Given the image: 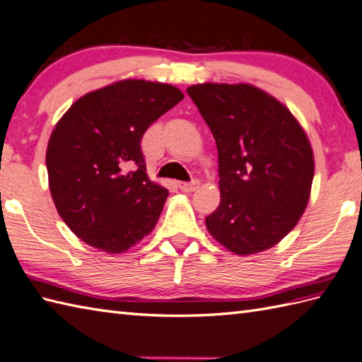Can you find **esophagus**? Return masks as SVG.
Masks as SVG:
<instances>
[{
  "instance_id": "1",
  "label": "esophagus",
  "mask_w": 362,
  "mask_h": 362,
  "mask_svg": "<svg viewBox=\"0 0 362 362\" xmlns=\"http://www.w3.org/2000/svg\"><path fill=\"white\" fill-rule=\"evenodd\" d=\"M178 187L182 190V192H195L198 187H199V181L198 180H194L192 182H178Z\"/></svg>"
}]
</instances>
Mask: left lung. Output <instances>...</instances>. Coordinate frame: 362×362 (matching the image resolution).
I'll return each mask as SVG.
<instances>
[{"label":"left lung","mask_w":362,"mask_h":362,"mask_svg":"<svg viewBox=\"0 0 362 362\" xmlns=\"http://www.w3.org/2000/svg\"><path fill=\"white\" fill-rule=\"evenodd\" d=\"M187 93L218 148L220 206L206 216L216 242L237 255L276 246L308 206L315 155L299 120L251 83L192 85Z\"/></svg>","instance_id":"obj_1"}]
</instances>
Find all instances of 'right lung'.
Returning <instances> with one entry per match:
<instances>
[{
	"label": "right lung",
	"mask_w": 362,
	"mask_h": 362,
	"mask_svg": "<svg viewBox=\"0 0 362 362\" xmlns=\"http://www.w3.org/2000/svg\"><path fill=\"white\" fill-rule=\"evenodd\" d=\"M182 99L173 85L124 78L86 93L55 124L46 148L51 197L82 242L120 254L153 230L168 190L148 178L141 139Z\"/></svg>",
	"instance_id": "1"
}]
</instances>
